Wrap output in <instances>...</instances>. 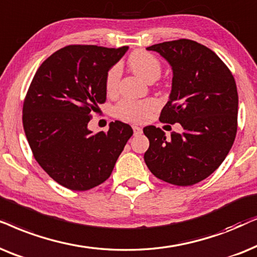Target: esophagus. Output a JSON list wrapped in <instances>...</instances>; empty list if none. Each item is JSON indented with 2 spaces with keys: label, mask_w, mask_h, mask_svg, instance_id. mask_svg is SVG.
<instances>
[{
  "label": "esophagus",
  "mask_w": 257,
  "mask_h": 257,
  "mask_svg": "<svg viewBox=\"0 0 257 257\" xmlns=\"http://www.w3.org/2000/svg\"><path fill=\"white\" fill-rule=\"evenodd\" d=\"M133 131H134V135L142 134V128L139 125H133Z\"/></svg>",
  "instance_id": "1"
}]
</instances>
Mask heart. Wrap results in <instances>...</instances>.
Listing matches in <instances>:
<instances>
[{
    "instance_id": "b5f03b06",
    "label": "heart",
    "mask_w": 257,
    "mask_h": 257,
    "mask_svg": "<svg viewBox=\"0 0 257 257\" xmlns=\"http://www.w3.org/2000/svg\"><path fill=\"white\" fill-rule=\"evenodd\" d=\"M128 63L133 71L147 82H154L162 73V63L155 55L146 50H136L128 57ZM121 77V69L118 64L109 68L104 77L105 91L109 95L116 94ZM159 102L155 98L134 100L124 98L115 108V115L123 121L143 122L148 119L154 111L159 108Z\"/></svg>"
}]
</instances>
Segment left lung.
Wrapping results in <instances>:
<instances>
[{"label":"left lung","mask_w":257,"mask_h":257,"mask_svg":"<svg viewBox=\"0 0 257 257\" xmlns=\"http://www.w3.org/2000/svg\"><path fill=\"white\" fill-rule=\"evenodd\" d=\"M160 53L173 68L169 101L162 123H180L182 133L167 138L147 125L145 162L157 179L174 186H193L211 175L231 149L237 132V88L223 61L203 44L181 39L147 48Z\"/></svg>","instance_id":"left-lung-1"}]
</instances>
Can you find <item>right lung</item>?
Masks as SVG:
<instances>
[{
	"label": "right lung",
	"instance_id": "add662e5",
	"mask_svg": "<svg viewBox=\"0 0 257 257\" xmlns=\"http://www.w3.org/2000/svg\"><path fill=\"white\" fill-rule=\"evenodd\" d=\"M128 47L71 44L55 51L34 75L22 122L37 163L70 190L100 186L109 176L133 129L121 121L94 134L88 123L107 100L104 77Z\"/></svg>",
	"mask_w": 257,
	"mask_h": 257
}]
</instances>
